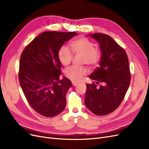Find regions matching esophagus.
<instances>
[{
    "label": "esophagus",
    "mask_w": 149,
    "mask_h": 149,
    "mask_svg": "<svg viewBox=\"0 0 149 149\" xmlns=\"http://www.w3.org/2000/svg\"><path fill=\"white\" fill-rule=\"evenodd\" d=\"M77 84H78V83H75V82H72V85L74 86H77Z\"/></svg>",
    "instance_id": "esophagus-1"
}]
</instances>
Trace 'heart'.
Here are the masks:
<instances>
[{
    "label": "heart",
    "mask_w": 149,
    "mask_h": 149,
    "mask_svg": "<svg viewBox=\"0 0 149 149\" xmlns=\"http://www.w3.org/2000/svg\"><path fill=\"white\" fill-rule=\"evenodd\" d=\"M70 46L72 52L65 45L61 46L58 51V57L62 65H69L73 60L74 54L81 56V64L88 65L91 68H95L99 65L101 58V52L89 38L81 37L76 39L70 42ZM87 73L88 69L83 66H72L65 70L66 77L74 82L79 81Z\"/></svg>",
    "instance_id": "b5f03b06"
}]
</instances>
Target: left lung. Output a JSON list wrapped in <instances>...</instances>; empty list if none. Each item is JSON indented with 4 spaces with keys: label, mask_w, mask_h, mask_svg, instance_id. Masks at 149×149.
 <instances>
[{
    "label": "left lung",
    "mask_w": 149,
    "mask_h": 149,
    "mask_svg": "<svg viewBox=\"0 0 149 149\" xmlns=\"http://www.w3.org/2000/svg\"><path fill=\"white\" fill-rule=\"evenodd\" d=\"M91 36L100 45L101 58L100 66L89 77L95 81L86 84L84 103L93 114L103 116L113 112L120 105L128 90L131 75L124 48L107 34Z\"/></svg>",
    "instance_id": "1"
}]
</instances>
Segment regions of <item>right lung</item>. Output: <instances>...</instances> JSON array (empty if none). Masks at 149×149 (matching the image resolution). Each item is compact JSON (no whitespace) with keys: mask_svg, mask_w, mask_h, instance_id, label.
<instances>
[{"mask_svg":"<svg viewBox=\"0 0 149 149\" xmlns=\"http://www.w3.org/2000/svg\"><path fill=\"white\" fill-rule=\"evenodd\" d=\"M75 32L46 31L31 41L23 51L19 80L30 106L40 115L54 117L64 110L71 81L61 74L58 51Z\"/></svg>","mask_w":149,"mask_h":149,"instance_id":"obj_1","label":"right lung"}]
</instances>
